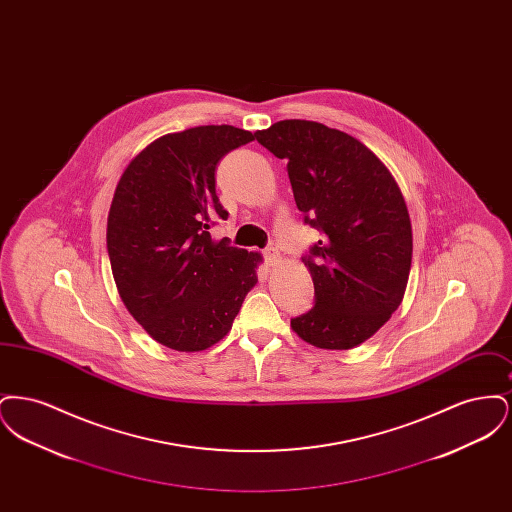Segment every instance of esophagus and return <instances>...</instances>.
<instances>
[{
  "label": "esophagus",
  "mask_w": 512,
  "mask_h": 512,
  "mask_svg": "<svg viewBox=\"0 0 512 512\" xmlns=\"http://www.w3.org/2000/svg\"><path fill=\"white\" fill-rule=\"evenodd\" d=\"M265 261H267L268 267L278 265V263H280V253H278V249H274V247L265 249Z\"/></svg>",
  "instance_id": "1"
}]
</instances>
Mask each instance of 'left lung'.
<instances>
[{
	"mask_svg": "<svg viewBox=\"0 0 512 512\" xmlns=\"http://www.w3.org/2000/svg\"><path fill=\"white\" fill-rule=\"evenodd\" d=\"M255 138L288 161L297 209L322 232L303 263L315 307L293 332L320 349H353L374 336L403 301L413 230L388 167L357 138L315 121L274 122Z\"/></svg>",
	"mask_w": 512,
	"mask_h": 512,
	"instance_id": "1",
	"label": "left lung"
}]
</instances>
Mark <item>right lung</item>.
Listing matches in <instances>:
<instances>
[{"label": "right lung", "mask_w": 512, "mask_h": 512, "mask_svg": "<svg viewBox=\"0 0 512 512\" xmlns=\"http://www.w3.org/2000/svg\"><path fill=\"white\" fill-rule=\"evenodd\" d=\"M255 134L195 126L157 138L122 172L107 219V251L128 313L174 351H203L222 340L257 284L261 253L215 242L226 220L215 171Z\"/></svg>", "instance_id": "right-lung-1"}]
</instances>
